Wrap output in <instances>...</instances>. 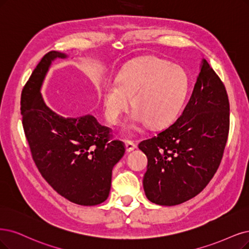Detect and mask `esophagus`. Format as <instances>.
Here are the masks:
<instances>
[{
    "instance_id": "esophagus-1",
    "label": "esophagus",
    "mask_w": 249,
    "mask_h": 249,
    "mask_svg": "<svg viewBox=\"0 0 249 249\" xmlns=\"http://www.w3.org/2000/svg\"><path fill=\"white\" fill-rule=\"evenodd\" d=\"M125 145L127 152H131L134 149H136V144L132 141H125Z\"/></svg>"
}]
</instances>
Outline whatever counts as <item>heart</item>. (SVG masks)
<instances>
[{"mask_svg":"<svg viewBox=\"0 0 249 249\" xmlns=\"http://www.w3.org/2000/svg\"><path fill=\"white\" fill-rule=\"evenodd\" d=\"M118 82L100 86L105 115L117 124L129 106L134 109L130 128L149 123L160 127L178 114L189 90V77L180 67L157 57H142L126 66Z\"/></svg>","mask_w":249,"mask_h":249,"instance_id":"1","label":"heart"}]
</instances>
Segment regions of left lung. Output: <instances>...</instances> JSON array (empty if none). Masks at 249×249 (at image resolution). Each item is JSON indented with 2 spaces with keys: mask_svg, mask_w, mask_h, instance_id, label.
<instances>
[{
  "mask_svg": "<svg viewBox=\"0 0 249 249\" xmlns=\"http://www.w3.org/2000/svg\"><path fill=\"white\" fill-rule=\"evenodd\" d=\"M230 130L226 87L203 59L192 95L179 117L139 143L148 157L145 196L156 204L178 205L204 190L222 162Z\"/></svg>",
  "mask_w": 249,
  "mask_h": 249,
  "instance_id": "obj_1",
  "label": "left lung"
}]
</instances>
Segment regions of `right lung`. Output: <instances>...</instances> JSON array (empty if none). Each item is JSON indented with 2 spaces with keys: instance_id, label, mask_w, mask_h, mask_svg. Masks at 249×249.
I'll list each match as a JSON object with an SVG mask.
<instances>
[{
  "instance_id": "add662e5",
  "label": "right lung",
  "mask_w": 249,
  "mask_h": 249,
  "mask_svg": "<svg viewBox=\"0 0 249 249\" xmlns=\"http://www.w3.org/2000/svg\"><path fill=\"white\" fill-rule=\"evenodd\" d=\"M45 54L21 92L23 131L41 176L59 195L79 205L103 203L109 194L112 170L125 154L123 142L93 116L63 118L45 105L40 88L51 60Z\"/></svg>"
}]
</instances>
